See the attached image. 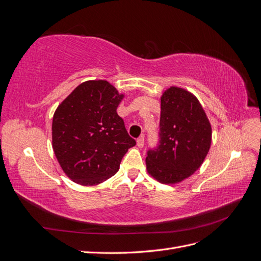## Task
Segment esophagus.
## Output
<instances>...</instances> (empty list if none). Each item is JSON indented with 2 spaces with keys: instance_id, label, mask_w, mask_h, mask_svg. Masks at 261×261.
<instances>
[{
  "instance_id": "obj_1",
  "label": "esophagus",
  "mask_w": 261,
  "mask_h": 261,
  "mask_svg": "<svg viewBox=\"0 0 261 261\" xmlns=\"http://www.w3.org/2000/svg\"><path fill=\"white\" fill-rule=\"evenodd\" d=\"M144 145H145V138H144V136H140V137L137 139V146H138L139 148H143Z\"/></svg>"
}]
</instances>
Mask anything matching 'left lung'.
Masks as SVG:
<instances>
[{"instance_id":"left-lung-1","label":"left lung","mask_w":261,"mask_h":261,"mask_svg":"<svg viewBox=\"0 0 261 261\" xmlns=\"http://www.w3.org/2000/svg\"><path fill=\"white\" fill-rule=\"evenodd\" d=\"M211 125L193 93L170 87L161 97L159 145L149 149L147 171L162 184H175L200 168L211 145Z\"/></svg>"}]
</instances>
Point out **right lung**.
Returning <instances> with one entry per match:
<instances>
[{
    "instance_id": "right-lung-1",
    "label": "right lung",
    "mask_w": 261,
    "mask_h": 261,
    "mask_svg": "<svg viewBox=\"0 0 261 261\" xmlns=\"http://www.w3.org/2000/svg\"><path fill=\"white\" fill-rule=\"evenodd\" d=\"M124 94L107 81L81 84L58 107L52 146L65 174L91 186L112 177L127 150L136 145L116 113Z\"/></svg>"
}]
</instances>
